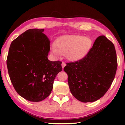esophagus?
I'll use <instances>...</instances> for the list:
<instances>
[{
	"label": "esophagus",
	"instance_id": "obj_1",
	"mask_svg": "<svg viewBox=\"0 0 125 125\" xmlns=\"http://www.w3.org/2000/svg\"><path fill=\"white\" fill-rule=\"evenodd\" d=\"M66 65V64H65V63L63 62L62 63V68H64V67Z\"/></svg>",
	"mask_w": 125,
	"mask_h": 125
}]
</instances>
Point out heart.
I'll return each instance as SVG.
<instances>
[{
  "label": "heart",
  "instance_id": "b5f03b06",
  "mask_svg": "<svg viewBox=\"0 0 125 125\" xmlns=\"http://www.w3.org/2000/svg\"><path fill=\"white\" fill-rule=\"evenodd\" d=\"M93 42L90 38L82 35H68L58 38L52 45V52L56 56L66 53L69 60L76 61L83 58L90 52Z\"/></svg>",
  "mask_w": 125,
  "mask_h": 125
}]
</instances>
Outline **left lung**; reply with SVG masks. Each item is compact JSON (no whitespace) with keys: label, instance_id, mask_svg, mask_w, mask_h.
<instances>
[{"label":"left lung","instance_id":"8db88e82","mask_svg":"<svg viewBox=\"0 0 125 125\" xmlns=\"http://www.w3.org/2000/svg\"><path fill=\"white\" fill-rule=\"evenodd\" d=\"M117 67L115 46L105 36H100L85 57L67 63L64 71L73 95L88 103L104 95L113 83Z\"/></svg>","mask_w":125,"mask_h":125}]
</instances>
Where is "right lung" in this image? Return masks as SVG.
Returning <instances> with one entry per match:
<instances>
[{"instance_id":"obj_1","label":"right lung","mask_w":125,"mask_h":125,"mask_svg":"<svg viewBox=\"0 0 125 125\" xmlns=\"http://www.w3.org/2000/svg\"><path fill=\"white\" fill-rule=\"evenodd\" d=\"M44 29H29L12 41L8 54V73L14 88L26 100L39 102L49 95L62 62L47 56L50 41Z\"/></svg>"}]
</instances>
